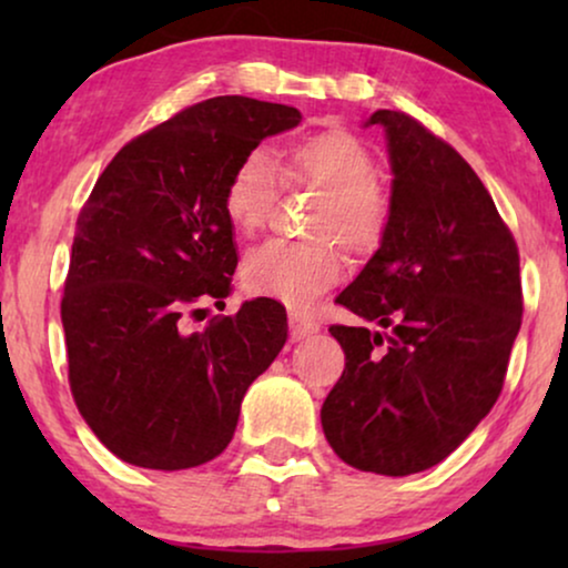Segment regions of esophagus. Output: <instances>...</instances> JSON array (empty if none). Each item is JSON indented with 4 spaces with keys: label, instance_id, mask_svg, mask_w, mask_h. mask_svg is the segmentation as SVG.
<instances>
[{
    "label": "esophagus",
    "instance_id": "1",
    "mask_svg": "<svg viewBox=\"0 0 568 568\" xmlns=\"http://www.w3.org/2000/svg\"><path fill=\"white\" fill-rule=\"evenodd\" d=\"M290 331H292V341H300V338H307V336H313V333L321 331V323L313 321V317L305 313H300V310H292Z\"/></svg>",
    "mask_w": 568,
    "mask_h": 568
}]
</instances>
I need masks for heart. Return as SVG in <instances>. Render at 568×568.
Wrapping results in <instances>:
<instances>
[{"mask_svg": "<svg viewBox=\"0 0 568 568\" xmlns=\"http://www.w3.org/2000/svg\"><path fill=\"white\" fill-rule=\"evenodd\" d=\"M278 175L325 193L310 232L336 237L346 251L367 253L379 243L387 199L375 178V154L346 129H325L286 144L276 158ZM276 168L263 152H247L232 168L222 206L232 227L253 235L266 224L276 193ZM344 274V258L331 240H271L243 263L245 290L286 305H307Z\"/></svg>", "mask_w": 568, "mask_h": 568, "instance_id": "obj_1", "label": "heart"}]
</instances>
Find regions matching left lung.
Here are the masks:
<instances>
[{"mask_svg": "<svg viewBox=\"0 0 568 568\" xmlns=\"http://www.w3.org/2000/svg\"><path fill=\"white\" fill-rule=\"evenodd\" d=\"M393 185L383 240L336 302L367 325H331L346 369L321 408L352 468L410 476L445 460L499 398L523 323L519 253L486 185L447 142L375 111Z\"/></svg>", "mask_w": 568, "mask_h": 568, "instance_id": "8db88e82", "label": "left lung"}]
</instances>
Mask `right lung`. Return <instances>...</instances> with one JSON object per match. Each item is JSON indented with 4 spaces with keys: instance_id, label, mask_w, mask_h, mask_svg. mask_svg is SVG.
<instances>
[{
    "instance_id": "right-lung-1",
    "label": "right lung",
    "mask_w": 568,
    "mask_h": 568,
    "mask_svg": "<svg viewBox=\"0 0 568 568\" xmlns=\"http://www.w3.org/2000/svg\"><path fill=\"white\" fill-rule=\"evenodd\" d=\"M300 121L290 105L204 100L131 139L82 206L61 300L69 385L123 463L185 470L214 460L245 390L286 344V310L268 297L199 333L183 315L232 292L237 247L222 206L232 168Z\"/></svg>"
}]
</instances>
